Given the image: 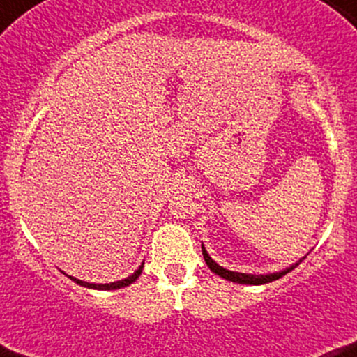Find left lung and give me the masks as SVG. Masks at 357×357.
Instances as JSON below:
<instances>
[{
    "instance_id": "8db88e82",
    "label": "left lung",
    "mask_w": 357,
    "mask_h": 357,
    "mask_svg": "<svg viewBox=\"0 0 357 357\" xmlns=\"http://www.w3.org/2000/svg\"><path fill=\"white\" fill-rule=\"evenodd\" d=\"M202 252H203V257H205V262L206 266L211 269V273L218 274V276L223 278V280L227 281H232V283H238V284H254V287H257V284H266V283H271V281H276L280 280V278H283L284 274H288L289 271H293V269L296 268V266L300 264L301 261L305 259L307 256L301 257L300 261H296L295 264H291L289 268L283 269V271H278V273H269V274H248V273H237V271H229V269L222 268V266H218L217 262L210 257V254L206 252L205 245L202 244Z\"/></svg>"
}]
</instances>
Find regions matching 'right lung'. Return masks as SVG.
<instances>
[{
  "instance_id": "right-lung-1",
  "label": "right lung",
  "mask_w": 357,
  "mask_h": 357,
  "mask_svg": "<svg viewBox=\"0 0 357 357\" xmlns=\"http://www.w3.org/2000/svg\"><path fill=\"white\" fill-rule=\"evenodd\" d=\"M142 269H144V262L142 264L139 266V269H137V271L134 273V274H130V276H127L125 278V280H120V281H115V283H108V284H95V283H86V281H81V280H77V278H74V276H69V274H66V276L69 278V280H73L74 283H77L79 284V287H84V288H91V289H120V288H125V287H128V284H132L134 283V281H137V278L140 276V273H142Z\"/></svg>"
}]
</instances>
